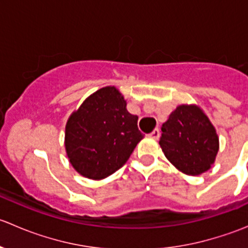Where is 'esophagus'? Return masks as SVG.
Listing matches in <instances>:
<instances>
[{
	"label": "esophagus",
	"mask_w": 248,
	"mask_h": 248,
	"mask_svg": "<svg viewBox=\"0 0 248 248\" xmlns=\"http://www.w3.org/2000/svg\"><path fill=\"white\" fill-rule=\"evenodd\" d=\"M150 137H151L152 139H158L159 138V129L158 128L154 129V131L151 132V134H150Z\"/></svg>",
	"instance_id": "esophagus-1"
}]
</instances>
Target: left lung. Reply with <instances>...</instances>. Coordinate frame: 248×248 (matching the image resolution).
<instances>
[{
    "instance_id": "left-lung-1",
    "label": "left lung",
    "mask_w": 248,
    "mask_h": 248,
    "mask_svg": "<svg viewBox=\"0 0 248 248\" xmlns=\"http://www.w3.org/2000/svg\"><path fill=\"white\" fill-rule=\"evenodd\" d=\"M162 132L161 149L177 170L197 176L215 163L219 149L218 136L197 104L177 106L162 124Z\"/></svg>"
}]
</instances>
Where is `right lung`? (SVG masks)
I'll return each mask as SVG.
<instances>
[{"label": "right lung", "mask_w": 248, "mask_h": 248, "mask_svg": "<svg viewBox=\"0 0 248 248\" xmlns=\"http://www.w3.org/2000/svg\"><path fill=\"white\" fill-rule=\"evenodd\" d=\"M142 138L138 116L128 112L124 94L106 86L90 94L68 117L64 147L80 175L103 180L124 166Z\"/></svg>", "instance_id": "obj_1"}]
</instances>
